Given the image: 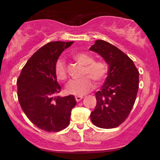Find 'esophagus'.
Masks as SVG:
<instances>
[{
	"label": "esophagus",
	"instance_id": "esophagus-1",
	"mask_svg": "<svg viewBox=\"0 0 160 160\" xmlns=\"http://www.w3.org/2000/svg\"><path fill=\"white\" fill-rule=\"evenodd\" d=\"M82 98H83L82 96H76V97H75V99H76V101H77V102L80 101V100H82Z\"/></svg>",
	"mask_w": 160,
	"mask_h": 160
}]
</instances>
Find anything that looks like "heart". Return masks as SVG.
Returning a JSON list of instances; mask_svg holds the SVG:
<instances>
[{
  "label": "heart",
  "instance_id": "1",
  "mask_svg": "<svg viewBox=\"0 0 160 160\" xmlns=\"http://www.w3.org/2000/svg\"><path fill=\"white\" fill-rule=\"evenodd\" d=\"M73 58L81 65H84L83 77L79 80L71 81L66 86V92L71 95H84L95 87V80L98 84L103 82L108 76V67L102 60H94L92 54L85 52H79L73 54ZM54 73L60 81H65L68 78V69L64 61L58 59L54 65Z\"/></svg>",
  "mask_w": 160,
  "mask_h": 160
}]
</instances>
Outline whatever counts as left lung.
Masks as SVG:
<instances>
[{
	"label": "left lung",
	"mask_w": 160,
	"mask_h": 160,
	"mask_svg": "<svg viewBox=\"0 0 160 160\" xmlns=\"http://www.w3.org/2000/svg\"><path fill=\"white\" fill-rule=\"evenodd\" d=\"M89 49L102 56L109 67L102 89L95 93L97 106L91 112L92 122L100 128H117L125 121L134 106L139 72L126 54L107 41H95Z\"/></svg>",
	"instance_id": "8db88e82"
}]
</instances>
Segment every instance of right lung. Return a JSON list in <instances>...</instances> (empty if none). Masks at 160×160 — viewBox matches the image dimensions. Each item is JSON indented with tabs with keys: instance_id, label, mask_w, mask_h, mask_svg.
<instances>
[{
	"instance_id": "obj_1",
	"label": "right lung",
	"mask_w": 160,
	"mask_h": 160,
	"mask_svg": "<svg viewBox=\"0 0 160 160\" xmlns=\"http://www.w3.org/2000/svg\"><path fill=\"white\" fill-rule=\"evenodd\" d=\"M71 42L52 41L32 54L17 81V96L24 113L37 128L47 132H59L70 123L72 108L76 101L73 95L60 97L54 65Z\"/></svg>"
}]
</instances>
